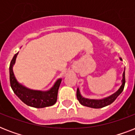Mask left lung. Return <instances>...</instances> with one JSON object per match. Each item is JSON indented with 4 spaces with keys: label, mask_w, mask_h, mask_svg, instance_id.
Segmentation results:
<instances>
[{
    "label": "left lung",
    "mask_w": 135,
    "mask_h": 135,
    "mask_svg": "<svg viewBox=\"0 0 135 135\" xmlns=\"http://www.w3.org/2000/svg\"><path fill=\"white\" fill-rule=\"evenodd\" d=\"M120 59L122 60L121 58ZM125 83H126V77H125V71H124L123 74L121 86L118 89L117 92H115L114 94H113L111 96L108 97L107 98L102 99H89L84 98L81 96L78 88L77 89L76 96H77V99L79 101V102L83 106L90 107V108H94V109H100V108H103V107H107L108 105L111 104L115 100V99L117 98L118 97L120 94V93L123 91Z\"/></svg>",
    "instance_id": "obj_1"
}]
</instances>
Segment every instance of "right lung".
<instances>
[{
    "instance_id": "add662e5",
    "label": "right lung",
    "mask_w": 135,
    "mask_h": 135,
    "mask_svg": "<svg viewBox=\"0 0 135 135\" xmlns=\"http://www.w3.org/2000/svg\"><path fill=\"white\" fill-rule=\"evenodd\" d=\"M18 52L15 55L9 65V82L10 86L15 94L21 100L28 106L35 108H44L50 107L56 103L57 99V94L61 79H58L54 86L50 90L42 92L39 90H33L26 88L17 81L14 75L12 66L15 63L16 58Z\"/></svg>"
}]
</instances>
